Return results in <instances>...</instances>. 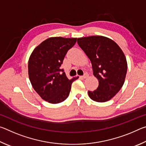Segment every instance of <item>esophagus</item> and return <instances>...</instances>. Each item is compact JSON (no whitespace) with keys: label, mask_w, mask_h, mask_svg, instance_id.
Segmentation results:
<instances>
[{"label":"esophagus","mask_w":146,"mask_h":146,"mask_svg":"<svg viewBox=\"0 0 146 146\" xmlns=\"http://www.w3.org/2000/svg\"><path fill=\"white\" fill-rule=\"evenodd\" d=\"M80 77L81 78H88V73H85L83 76H80Z\"/></svg>","instance_id":"34e87169"}]
</instances>
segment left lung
I'll return each instance as SVG.
<instances>
[{"label":"left lung","mask_w":146,"mask_h":146,"mask_svg":"<svg viewBox=\"0 0 146 146\" xmlns=\"http://www.w3.org/2000/svg\"><path fill=\"white\" fill-rule=\"evenodd\" d=\"M77 43L90 58L98 80L97 90L88 91L89 97L96 102H107L124 83L127 69L124 53L115 41L103 36L78 38Z\"/></svg>","instance_id":"1"}]
</instances>
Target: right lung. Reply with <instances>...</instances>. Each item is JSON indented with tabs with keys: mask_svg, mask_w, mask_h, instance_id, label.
<instances>
[{
	"mask_svg": "<svg viewBox=\"0 0 146 146\" xmlns=\"http://www.w3.org/2000/svg\"><path fill=\"white\" fill-rule=\"evenodd\" d=\"M76 38L50 37L34 49L28 61L29 78L43 100L51 104L63 102L68 97L71 84L77 77L68 79L60 66Z\"/></svg>",
	"mask_w": 146,
	"mask_h": 146,
	"instance_id": "obj_1",
	"label": "right lung"
}]
</instances>
